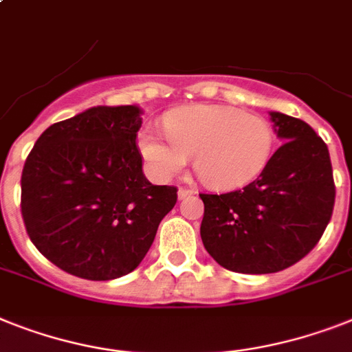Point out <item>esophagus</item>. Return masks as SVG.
I'll return each instance as SVG.
<instances>
[{"label": "esophagus", "mask_w": 352, "mask_h": 352, "mask_svg": "<svg viewBox=\"0 0 352 352\" xmlns=\"http://www.w3.org/2000/svg\"><path fill=\"white\" fill-rule=\"evenodd\" d=\"M192 194H196V190H194V188L179 187V190H178V197H179V199H185V197L192 196Z\"/></svg>", "instance_id": "obj_1"}]
</instances>
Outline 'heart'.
Wrapping results in <instances>:
<instances>
[{
  "label": "heart",
  "instance_id": "1",
  "mask_svg": "<svg viewBox=\"0 0 352 352\" xmlns=\"http://www.w3.org/2000/svg\"><path fill=\"white\" fill-rule=\"evenodd\" d=\"M165 135L144 129L138 147L151 170L170 178L194 158L207 187L232 190L254 182L268 165L275 135L270 122L223 104H192L165 117Z\"/></svg>",
  "mask_w": 352,
  "mask_h": 352
}]
</instances>
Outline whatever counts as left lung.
Wrapping results in <instances>:
<instances>
[{
    "mask_svg": "<svg viewBox=\"0 0 352 352\" xmlns=\"http://www.w3.org/2000/svg\"><path fill=\"white\" fill-rule=\"evenodd\" d=\"M270 115L283 145L259 178L232 192L199 194L205 250L237 274H275L298 263L320 241L335 207L326 142L300 118Z\"/></svg>",
    "mask_w": 352,
    "mask_h": 352,
    "instance_id": "left-lung-1",
    "label": "left lung"
}]
</instances>
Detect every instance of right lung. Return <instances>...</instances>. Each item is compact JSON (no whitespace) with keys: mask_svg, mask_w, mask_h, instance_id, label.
Segmentation results:
<instances>
[{"mask_svg":"<svg viewBox=\"0 0 352 352\" xmlns=\"http://www.w3.org/2000/svg\"><path fill=\"white\" fill-rule=\"evenodd\" d=\"M136 106H98L37 138L21 174L26 234L66 274L111 280L149 252L178 188L153 185L136 145Z\"/></svg>","mask_w":352,"mask_h":352,"instance_id":"right-lung-1","label":"right lung"}]
</instances>
